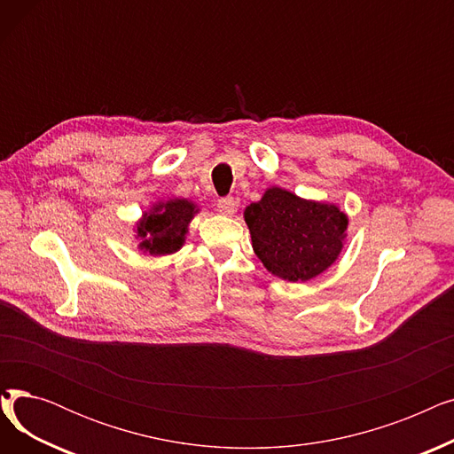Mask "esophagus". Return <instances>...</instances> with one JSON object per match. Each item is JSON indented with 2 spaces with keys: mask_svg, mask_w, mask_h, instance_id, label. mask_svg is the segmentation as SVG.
<instances>
[{
  "mask_svg": "<svg viewBox=\"0 0 454 454\" xmlns=\"http://www.w3.org/2000/svg\"><path fill=\"white\" fill-rule=\"evenodd\" d=\"M217 211L221 215H226V217H231V215L235 213V200L233 197H224L217 202Z\"/></svg>",
  "mask_w": 454,
  "mask_h": 454,
  "instance_id": "esophagus-1",
  "label": "esophagus"
}]
</instances>
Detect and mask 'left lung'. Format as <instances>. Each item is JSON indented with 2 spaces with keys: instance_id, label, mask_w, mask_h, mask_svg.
<instances>
[{
  "instance_id": "obj_1",
  "label": "left lung",
  "mask_w": 454,
  "mask_h": 454,
  "mask_svg": "<svg viewBox=\"0 0 454 454\" xmlns=\"http://www.w3.org/2000/svg\"><path fill=\"white\" fill-rule=\"evenodd\" d=\"M243 215L261 263L293 283L325 272L339 259L348 237V215L337 204L301 199L278 185L267 187Z\"/></svg>"
}]
</instances>
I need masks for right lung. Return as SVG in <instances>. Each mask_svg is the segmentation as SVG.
I'll return each instance as SVG.
<instances>
[{
	"mask_svg": "<svg viewBox=\"0 0 454 454\" xmlns=\"http://www.w3.org/2000/svg\"><path fill=\"white\" fill-rule=\"evenodd\" d=\"M199 211L200 207L193 200L184 197L156 200L134 224L137 250L153 257L178 252Z\"/></svg>",
	"mask_w": 454,
	"mask_h": 454,
	"instance_id": "add662e5",
	"label": "right lung"
}]
</instances>
